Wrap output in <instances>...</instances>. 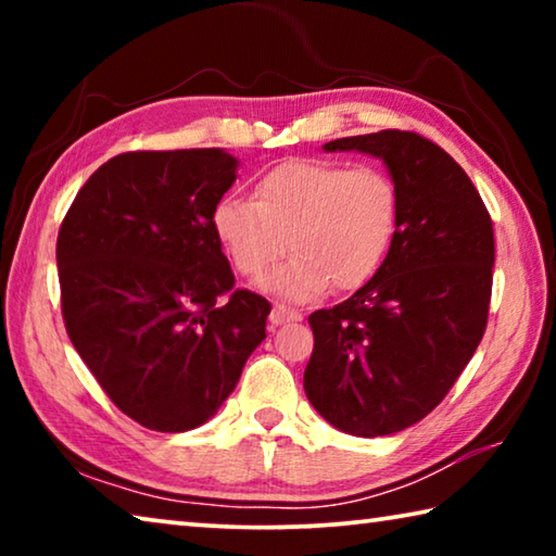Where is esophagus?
Masks as SVG:
<instances>
[{
    "mask_svg": "<svg viewBox=\"0 0 556 556\" xmlns=\"http://www.w3.org/2000/svg\"><path fill=\"white\" fill-rule=\"evenodd\" d=\"M299 318H301V316H299L296 312H291V308L277 304L275 308H271V314H269V324H271V328H275V326L289 324V321H299Z\"/></svg>",
    "mask_w": 556,
    "mask_h": 556,
    "instance_id": "1",
    "label": "esophagus"
}]
</instances>
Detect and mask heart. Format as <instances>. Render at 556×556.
<instances>
[{
	"mask_svg": "<svg viewBox=\"0 0 556 556\" xmlns=\"http://www.w3.org/2000/svg\"><path fill=\"white\" fill-rule=\"evenodd\" d=\"M400 191L375 166L291 159L260 178L255 199L225 195L211 228L244 277H257L287 250L260 289L289 301L353 291L375 277L397 232Z\"/></svg>",
	"mask_w": 556,
	"mask_h": 556,
	"instance_id": "1",
	"label": "heart"
}]
</instances>
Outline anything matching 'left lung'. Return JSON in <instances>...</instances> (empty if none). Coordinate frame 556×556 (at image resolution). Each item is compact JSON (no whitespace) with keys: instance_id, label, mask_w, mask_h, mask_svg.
Listing matches in <instances>:
<instances>
[{"instance_id":"1","label":"left lung","mask_w":556,"mask_h":556,"mask_svg":"<svg viewBox=\"0 0 556 556\" xmlns=\"http://www.w3.org/2000/svg\"><path fill=\"white\" fill-rule=\"evenodd\" d=\"M388 166L397 232L368 285L308 316V402L336 429L388 437L437 407L485 333L495 238L464 168L421 135L382 129L324 144Z\"/></svg>"}]
</instances>
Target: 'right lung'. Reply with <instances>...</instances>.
I'll return each instance as SVG.
<instances>
[{"label": "right lung", "mask_w": 556, "mask_h": 556, "mask_svg": "<svg viewBox=\"0 0 556 556\" xmlns=\"http://www.w3.org/2000/svg\"><path fill=\"white\" fill-rule=\"evenodd\" d=\"M238 164L223 149L119 154L59 230L65 331L108 397L147 429L208 421L267 338L269 301L232 289L211 228Z\"/></svg>", "instance_id": "add662e5"}]
</instances>
